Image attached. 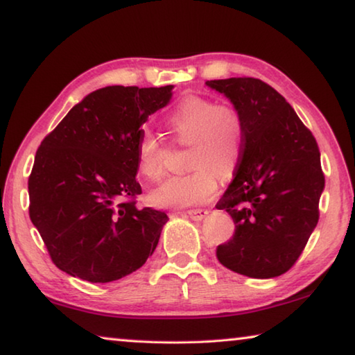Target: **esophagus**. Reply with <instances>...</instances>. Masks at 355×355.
I'll use <instances>...</instances> for the list:
<instances>
[{"label":"esophagus","mask_w":355,"mask_h":355,"mask_svg":"<svg viewBox=\"0 0 355 355\" xmlns=\"http://www.w3.org/2000/svg\"><path fill=\"white\" fill-rule=\"evenodd\" d=\"M186 214H188L192 220H202L208 214V209H203V208L188 209V211H186Z\"/></svg>","instance_id":"obj_1"}]
</instances>
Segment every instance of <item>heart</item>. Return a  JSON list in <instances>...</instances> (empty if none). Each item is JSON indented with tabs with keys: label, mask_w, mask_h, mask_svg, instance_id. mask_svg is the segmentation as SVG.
<instances>
[{
	"label": "heart",
	"mask_w": 355,
	"mask_h": 355,
	"mask_svg": "<svg viewBox=\"0 0 355 355\" xmlns=\"http://www.w3.org/2000/svg\"><path fill=\"white\" fill-rule=\"evenodd\" d=\"M166 125L175 139L189 144L184 175L172 177L150 194L153 205L184 208L208 202L218 191V176L227 178L236 171L243 153L244 125L235 107L202 97H188L167 114ZM166 150L152 135L136 146V169L148 182L164 173Z\"/></svg>",
	"instance_id": "1"
}]
</instances>
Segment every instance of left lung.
Segmentation results:
<instances>
[{
	"mask_svg": "<svg viewBox=\"0 0 355 355\" xmlns=\"http://www.w3.org/2000/svg\"><path fill=\"white\" fill-rule=\"evenodd\" d=\"M232 101L244 125L235 178L216 208L235 233L216 255L233 272L279 277L290 269L320 219L324 173L316 139L290 103L257 78L207 81Z\"/></svg>",
	"mask_w": 355,
	"mask_h": 355,
	"instance_id": "obj_1",
	"label": "left lung"
}]
</instances>
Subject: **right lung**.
I'll list each match as a JSON object with an SVG mask.
<instances>
[{"label": "right lung", "instance_id": "add662e5", "mask_svg": "<svg viewBox=\"0 0 355 355\" xmlns=\"http://www.w3.org/2000/svg\"><path fill=\"white\" fill-rule=\"evenodd\" d=\"M173 86H107L86 95L42 141L28 180L29 218L53 263L106 284L139 269L169 218L139 208L136 146Z\"/></svg>", "mask_w": 355, "mask_h": 355}]
</instances>
